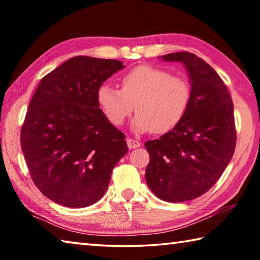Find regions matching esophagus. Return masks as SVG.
Wrapping results in <instances>:
<instances>
[{"label": "esophagus", "mask_w": 260, "mask_h": 260, "mask_svg": "<svg viewBox=\"0 0 260 260\" xmlns=\"http://www.w3.org/2000/svg\"><path fill=\"white\" fill-rule=\"evenodd\" d=\"M127 146H128L129 149H135L141 146V142H139V141H136L134 139H127Z\"/></svg>", "instance_id": "obj_1"}]
</instances>
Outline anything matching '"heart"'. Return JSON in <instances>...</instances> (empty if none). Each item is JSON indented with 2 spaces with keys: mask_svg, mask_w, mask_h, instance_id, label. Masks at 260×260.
I'll list each match as a JSON object with an SVG mask.
<instances>
[{
  "mask_svg": "<svg viewBox=\"0 0 260 260\" xmlns=\"http://www.w3.org/2000/svg\"><path fill=\"white\" fill-rule=\"evenodd\" d=\"M119 82L120 89L102 83L96 93L99 107L113 126L124 124L135 105L133 128L162 134L181 122L190 105V83L164 69L139 65L122 74Z\"/></svg>",
  "mask_w": 260,
  "mask_h": 260,
  "instance_id": "heart-1",
  "label": "heart"
}]
</instances>
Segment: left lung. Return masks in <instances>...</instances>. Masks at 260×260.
<instances>
[{"label":"left lung","instance_id":"obj_1","mask_svg":"<svg viewBox=\"0 0 260 260\" xmlns=\"http://www.w3.org/2000/svg\"><path fill=\"white\" fill-rule=\"evenodd\" d=\"M162 59L183 63L191 100L178 126L144 143L150 156L146 181L158 199L179 203L208 191L231 161L236 144L234 105L221 78L205 60L188 51Z\"/></svg>","mask_w":260,"mask_h":260}]
</instances>
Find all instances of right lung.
I'll use <instances>...</instances> for the list:
<instances>
[{"mask_svg":"<svg viewBox=\"0 0 260 260\" xmlns=\"http://www.w3.org/2000/svg\"><path fill=\"white\" fill-rule=\"evenodd\" d=\"M122 61L77 56L41 79L20 132L30 178L43 195L69 208H86L109 187L128 147L125 134L100 109L99 87Z\"/></svg>","mask_w":260,"mask_h":260,"instance_id":"obj_1","label":"right lung"}]
</instances>
